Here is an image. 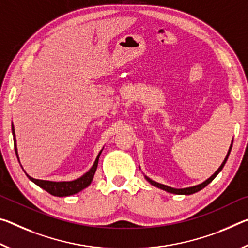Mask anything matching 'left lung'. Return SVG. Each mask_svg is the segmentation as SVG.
<instances>
[{
  "label": "left lung",
  "mask_w": 248,
  "mask_h": 248,
  "mask_svg": "<svg viewBox=\"0 0 248 248\" xmlns=\"http://www.w3.org/2000/svg\"><path fill=\"white\" fill-rule=\"evenodd\" d=\"M232 145H233V141H232V143H231V147H230V149H229V152H227V155H226V156H225V159H224V161H223V162H222L221 167H219V168L217 169V170L215 171V173H214L213 175H211L209 179L204 181V182H202L201 184H198V186H190V187H184V188H174V187H171V186H164V184H161V183L155 182V181H153V180H151L150 178H148L147 175H144V178H145V180L148 181L149 183L151 184V186H156V187H159V188H161V190H163V191H167V192H169V193H173V194H181V195H190V194L196 193V192L201 191L202 188H204V187H205V186H207V184L211 183L212 181L214 180L215 176L217 175V174L219 173V172L222 171L223 167L225 166L226 161H227V159H229V155H230L231 150H232Z\"/></svg>",
  "instance_id": "1"
}]
</instances>
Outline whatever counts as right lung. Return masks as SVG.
<instances>
[{
	"label": "right lung",
	"mask_w": 248,
	"mask_h": 248,
	"mask_svg": "<svg viewBox=\"0 0 248 248\" xmlns=\"http://www.w3.org/2000/svg\"><path fill=\"white\" fill-rule=\"evenodd\" d=\"M12 133H13V139H14V149H15V153H16L17 159H18V155H17V148H16V138H15V130H14V125L12 124ZM103 152V149L101 151L98 153L97 158L93 162V167L90 168V170L88 172H86L84 175H81L80 178H78L74 181H62V182H54V181H46V180H38V179H34L32 176H30L29 174H26L29 176V179L34 182L36 186L39 187H42L43 190H45L46 192H48L49 194H52L54 196H69L73 194H76L78 192H80L81 190L87 187L92 181L93 179V175H95V172L97 170V166H98V160H99V156ZM19 162V161H18ZM26 173V172H25Z\"/></svg>",
	"instance_id": "add662e5"
}]
</instances>
